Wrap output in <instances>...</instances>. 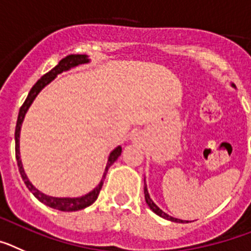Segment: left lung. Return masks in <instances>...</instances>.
<instances>
[{"label": "left lung", "instance_id": "8db88e82", "mask_svg": "<svg viewBox=\"0 0 251 251\" xmlns=\"http://www.w3.org/2000/svg\"><path fill=\"white\" fill-rule=\"evenodd\" d=\"M144 194H145V200H146V204L149 205V207H150L151 210H152L153 213L157 214L159 216H161V218L166 219V220H170V221H174V223H184V220H180V219H176V218H173V216L168 215L166 213H164L161 209H160L159 206H157L155 202L151 200L150 195H149V191H148V187H146V182L144 184Z\"/></svg>", "mask_w": 251, "mask_h": 251}]
</instances>
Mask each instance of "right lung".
Segmentation results:
<instances>
[{
  "label": "right lung",
  "mask_w": 251,
  "mask_h": 251,
  "mask_svg": "<svg viewBox=\"0 0 251 251\" xmlns=\"http://www.w3.org/2000/svg\"><path fill=\"white\" fill-rule=\"evenodd\" d=\"M89 57L86 55H69L66 56L65 58L58 62V65H56L51 71H49L47 74H45L37 82L33 85V87L31 89V91L28 92L27 95V99L25 100L24 105L21 106V109H20L19 112V117H17V124H16V130H15V142H16V146H15V150H16V159H17V166H19V171L21 174V177L22 180L25 181L26 186L28 187V190L35 195L36 199H38L40 201L44 202L45 205L50 207H53V209H57L61 210V211H77V210L81 209H85V207L90 206L91 204H94L95 200L98 199L99 193H100L101 187L103 185V180L106 177V174H107V170L109 168L114 164L115 161L117 160V157L121 155V146H117L115 150L111 151L110 153L109 160H107V165H106V169H105V173H103L102 179H101L100 184L98 186L95 187L94 190L90 191L89 194L86 195L81 196V198H53V196H49V195H45L42 194L41 191H38L35 186L30 182V180L27 179L26 174H25L24 168H22V162L21 159H20V131H21V126H22V121L25 119V115H26L27 110L28 107L31 106V103L33 102L35 98L38 95V92L41 91L46 85H49L58 74L61 72L67 71V70L72 69V67L78 66V65H82V64H87L89 62Z\"/></svg>",
  "instance_id": "1"
}]
</instances>
